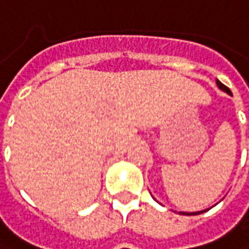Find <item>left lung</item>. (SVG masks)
I'll list each match as a JSON object with an SVG mask.
<instances>
[{
  "label": "left lung",
  "mask_w": 249,
  "mask_h": 249,
  "mask_svg": "<svg viewBox=\"0 0 249 249\" xmlns=\"http://www.w3.org/2000/svg\"><path fill=\"white\" fill-rule=\"evenodd\" d=\"M217 84H218V87L222 89V91L228 92V94H231V89H228L226 86H224V84L219 82V80H217ZM204 211H207V210H203V211H197V213H191V214H188V213H182V214H185V215H197V214H202V213H204Z\"/></svg>",
  "instance_id": "1"
}]
</instances>
